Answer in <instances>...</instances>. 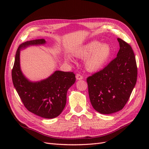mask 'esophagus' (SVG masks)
<instances>
[{"label": "esophagus", "instance_id": "1", "mask_svg": "<svg viewBox=\"0 0 149 149\" xmlns=\"http://www.w3.org/2000/svg\"><path fill=\"white\" fill-rule=\"evenodd\" d=\"M76 79H78V80H81V79H82L83 78V76L82 75H81L80 74H76Z\"/></svg>", "mask_w": 149, "mask_h": 149}]
</instances>
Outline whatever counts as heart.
I'll return each instance as SVG.
<instances>
[{"label": "heart", "instance_id": "obj_1", "mask_svg": "<svg viewBox=\"0 0 149 149\" xmlns=\"http://www.w3.org/2000/svg\"><path fill=\"white\" fill-rule=\"evenodd\" d=\"M76 57L84 59V66L89 72H96L103 68L112 55L111 47L97 40H92L76 48L73 52ZM67 59H70L68 57Z\"/></svg>", "mask_w": 149, "mask_h": 149}]
</instances>
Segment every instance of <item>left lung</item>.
<instances>
[{
  "label": "left lung",
  "instance_id": "8db88e82",
  "mask_svg": "<svg viewBox=\"0 0 149 149\" xmlns=\"http://www.w3.org/2000/svg\"><path fill=\"white\" fill-rule=\"evenodd\" d=\"M118 40L120 49L117 57L86 79L91 104L103 114L123 109L137 82V67L132 47L120 38Z\"/></svg>",
  "mask_w": 149,
  "mask_h": 149
}]
</instances>
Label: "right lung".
I'll return each mask as SVG.
<instances>
[{
    "label": "right lung",
    "mask_w": 149,
    "mask_h": 149,
    "mask_svg": "<svg viewBox=\"0 0 149 149\" xmlns=\"http://www.w3.org/2000/svg\"><path fill=\"white\" fill-rule=\"evenodd\" d=\"M46 43L44 39L30 40L20 45L12 70L13 86L26 109L46 119L59 116L66 105V94L75 81L73 72L56 71L40 81L31 82L22 73L20 66V49L30 45H38Z\"/></svg>",
    "instance_id": "1"
}]
</instances>
